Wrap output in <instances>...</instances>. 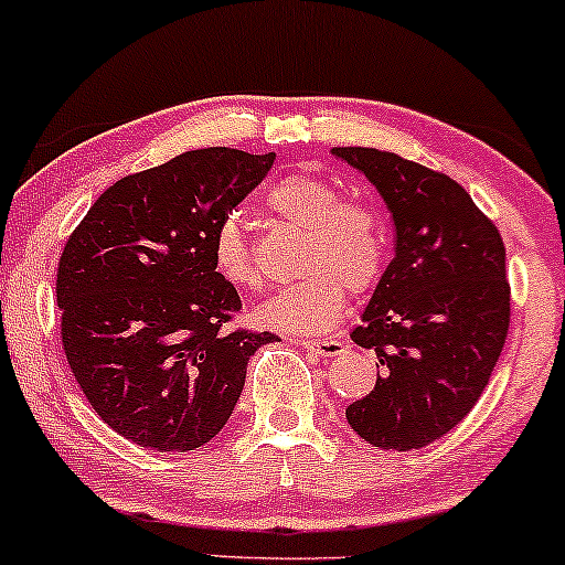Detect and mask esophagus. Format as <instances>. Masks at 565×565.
<instances>
[{
	"label": "esophagus",
	"instance_id": "esophagus-1",
	"mask_svg": "<svg viewBox=\"0 0 565 565\" xmlns=\"http://www.w3.org/2000/svg\"><path fill=\"white\" fill-rule=\"evenodd\" d=\"M296 344L303 347L306 352L321 354V358H339L347 350V344L339 339H298Z\"/></svg>",
	"mask_w": 565,
	"mask_h": 565
}]
</instances>
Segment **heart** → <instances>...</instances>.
Returning <instances> with one entry per match:
<instances>
[{
    "label": "heart",
    "instance_id": "obj_1",
    "mask_svg": "<svg viewBox=\"0 0 565 565\" xmlns=\"http://www.w3.org/2000/svg\"><path fill=\"white\" fill-rule=\"evenodd\" d=\"M277 218L303 228L298 282L267 298L254 316L262 327L282 334H323L342 316L347 285L367 290L385 259V226L373 205L339 200L329 182L311 174L282 180L267 198ZM213 265L234 288H259L262 277L242 221L228 215L213 236Z\"/></svg>",
    "mask_w": 565,
    "mask_h": 565
}]
</instances>
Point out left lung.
<instances>
[{
    "instance_id": "left-lung-1",
    "label": "left lung",
    "mask_w": 565,
    "mask_h": 565,
    "mask_svg": "<svg viewBox=\"0 0 565 565\" xmlns=\"http://www.w3.org/2000/svg\"><path fill=\"white\" fill-rule=\"evenodd\" d=\"M331 153L367 177L396 228V254L352 331L381 370L347 422L381 450H419L468 416L497 367L509 331L504 242L447 174L391 151Z\"/></svg>"
}]
</instances>
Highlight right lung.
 Listing matches in <instances>:
<instances>
[{"mask_svg":"<svg viewBox=\"0 0 565 565\" xmlns=\"http://www.w3.org/2000/svg\"><path fill=\"white\" fill-rule=\"evenodd\" d=\"M273 161L221 146L122 177L64 246L56 303L68 367L99 419L146 450L211 443L246 362L275 342L223 329L242 300L213 265L215 228Z\"/></svg>","mask_w":565,"mask_h":565,"instance_id":"1","label":"right lung"}]
</instances>
